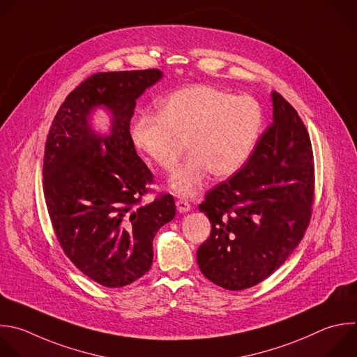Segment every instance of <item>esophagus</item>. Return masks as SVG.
<instances>
[{"label":"esophagus","mask_w":357,"mask_h":357,"mask_svg":"<svg viewBox=\"0 0 357 357\" xmlns=\"http://www.w3.org/2000/svg\"><path fill=\"white\" fill-rule=\"evenodd\" d=\"M176 208L179 213H188L190 210V204L188 200H183V199H178L176 200Z\"/></svg>","instance_id":"obj_1"}]
</instances>
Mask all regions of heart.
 Instances as JSON below:
<instances>
[{
    "mask_svg": "<svg viewBox=\"0 0 357 357\" xmlns=\"http://www.w3.org/2000/svg\"><path fill=\"white\" fill-rule=\"evenodd\" d=\"M264 126V109L250 96L197 85L175 91L160 103L158 113H142L132 126L139 151L165 171H172L186 143L189 157L174 172L171 189L193 195L207 174L228 178L251 157Z\"/></svg>",
    "mask_w": 357,
    "mask_h": 357,
    "instance_id": "obj_1",
    "label": "heart"
}]
</instances>
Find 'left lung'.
<instances>
[{
	"instance_id": "obj_1",
	"label": "left lung",
	"mask_w": 357,
	"mask_h": 357,
	"mask_svg": "<svg viewBox=\"0 0 357 357\" xmlns=\"http://www.w3.org/2000/svg\"><path fill=\"white\" fill-rule=\"evenodd\" d=\"M273 122L248 162L207 192L199 210L211 222L197 250L200 272L225 290L252 287L303 240L314 202L308 132L296 109L272 92Z\"/></svg>"
}]
</instances>
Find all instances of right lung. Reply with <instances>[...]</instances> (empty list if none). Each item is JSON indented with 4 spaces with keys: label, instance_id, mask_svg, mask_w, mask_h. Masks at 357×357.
I'll return each mask as SVG.
<instances>
[{
    "label": "right lung",
    "instance_id": "right-lung-1",
    "mask_svg": "<svg viewBox=\"0 0 357 357\" xmlns=\"http://www.w3.org/2000/svg\"><path fill=\"white\" fill-rule=\"evenodd\" d=\"M162 78L157 68L98 73L68 93L50 126L43 190L57 240L91 280L123 287L153 265V240L176 213L172 195L143 203L153 174L130 135L136 100ZM96 107L111 114L105 137L90 128Z\"/></svg>",
    "mask_w": 357,
    "mask_h": 357
}]
</instances>
